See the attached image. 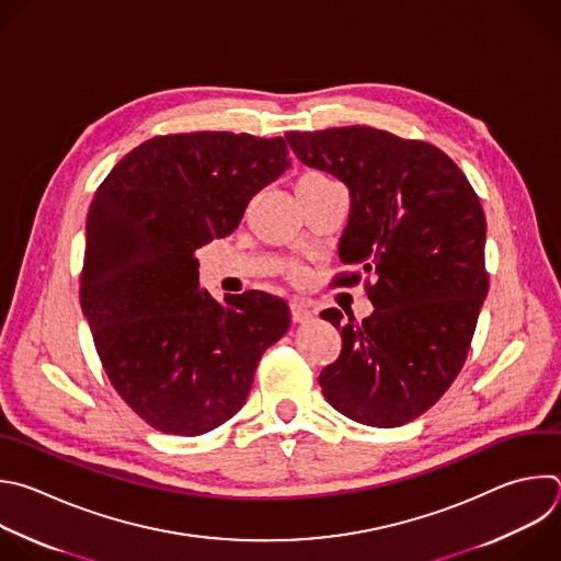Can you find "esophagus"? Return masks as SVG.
<instances>
[{"mask_svg": "<svg viewBox=\"0 0 561 561\" xmlns=\"http://www.w3.org/2000/svg\"><path fill=\"white\" fill-rule=\"evenodd\" d=\"M290 314H293V321L301 323V321L312 319L317 314V310L308 299H293L290 301Z\"/></svg>", "mask_w": 561, "mask_h": 561, "instance_id": "34e87169", "label": "esophagus"}]
</instances>
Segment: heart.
<instances>
[{
  "label": "heart",
  "instance_id": "1",
  "mask_svg": "<svg viewBox=\"0 0 561 561\" xmlns=\"http://www.w3.org/2000/svg\"><path fill=\"white\" fill-rule=\"evenodd\" d=\"M301 180H328V178H323V175H319V173H306ZM301 273V268L299 266H290V275H299Z\"/></svg>",
  "mask_w": 561,
  "mask_h": 561
}]
</instances>
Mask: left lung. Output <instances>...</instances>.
Returning <instances> with one entry per match:
<instances>
[{"label":"left lung","instance_id":"8db88e82","mask_svg":"<svg viewBox=\"0 0 561 561\" xmlns=\"http://www.w3.org/2000/svg\"><path fill=\"white\" fill-rule=\"evenodd\" d=\"M295 156L350 190V220L339 255L365 279L375 312L363 321L321 312L341 330V354L319 386L343 416L399 427L425 414L467 360L489 290L486 220L460 167L425 140L350 125L288 131ZM378 279L368 282V275Z\"/></svg>","mask_w":561,"mask_h":561}]
</instances>
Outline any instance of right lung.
Segmentation results:
<instances>
[{
  "label": "right lung",
  "mask_w": 561,
  "mask_h": 561,
  "mask_svg": "<svg viewBox=\"0 0 561 561\" xmlns=\"http://www.w3.org/2000/svg\"><path fill=\"white\" fill-rule=\"evenodd\" d=\"M288 167L282 136L190 131L140 142L99 184L81 308L112 388L162 434L201 436L236 416L290 325L275 295L201 290L194 257Z\"/></svg>",
  "instance_id": "right-lung-1"
}]
</instances>
